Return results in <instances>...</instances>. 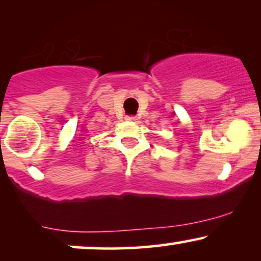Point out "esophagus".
Returning <instances> with one entry per match:
<instances>
[{
  "label": "esophagus",
  "mask_w": 261,
  "mask_h": 261,
  "mask_svg": "<svg viewBox=\"0 0 261 261\" xmlns=\"http://www.w3.org/2000/svg\"><path fill=\"white\" fill-rule=\"evenodd\" d=\"M126 120H128V121H136L137 118H136V116H134V115H126Z\"/></svg>",
  "instance_id": "obj_1"
}]
</instances>
